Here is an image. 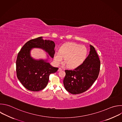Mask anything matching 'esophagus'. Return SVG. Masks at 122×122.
<instances>
[{
    "mask_svg": "<svg viewBox=\"0 0 122 122\" xmlns=\"http://www.w3.org/2000/svg\"><path fill=\"white\" fill-rule=\"evenodd\" d=\"M61 70H62V69H61V68H59V69H58V71H61Z\"/></svg>",
    "mask_w": 122,
    "mask_h": 122,
    "instance_id": "obj_1",
    "label": "esophagus"
}]
</instances>
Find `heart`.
<instances>
[{
  "label": "heart",
  "instance_id": "1",
  "mask_svg": "<svg viewBox=\"0 0 122 122\" xmlns=\"http://www.w3.org/2000/svg\"><path fill=\"white\" fill-rule=\"evenodd\" d=\"M87 55V48L75 43H67L60 48V52H55L53 60L56 65H59L64 58L65 64L71 68H75L81 64L85 60Z\"/></svg>",
  "mask_w": 122,
  "mask_h": 122
}]
</instances>
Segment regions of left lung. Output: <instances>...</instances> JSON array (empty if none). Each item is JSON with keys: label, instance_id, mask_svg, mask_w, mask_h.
I'll list each match as a JSON object with an SVG mask.
<instances>
[{"label": "left lung", "instance_id": "1", "mask_svg": "<svg viewBox=\"0 0 122 122\" xmlns=\"http://www.w3.org/2000/svg\"><path fill=\"white\" fill-rule=\"evenodd\" d=\"M100 69V61L94 47L90 45V53L83 63L74 70H65L63 80L65 89L77 94L88 90L97 79Z\"/></svg>", "mask_w": 122, "mask_h": 122}]
</instances>
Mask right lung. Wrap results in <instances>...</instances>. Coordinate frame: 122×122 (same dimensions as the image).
<instances>
[{"mask_svg": "<svg viewBox=\"0 0 122 122\" xmlns=\"http://www.w3.org/2000/svg\"><path fill=\"white\" fill-rule=\"evenodd\" d=\"M55 47L52 41L43 40L40 37L28 41L19 52L16 61L17 76L28 90L38 92L44 89L48 83L50 75L56 72L59 69L51 65L47 60L33 59L30 56L31 49H42L53 58Z\"/></svg>", "mask_w": 122, "mask_h": 122, "instance_id": "add662e5", "label": "right lung"}]
</instances>
